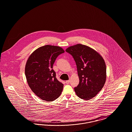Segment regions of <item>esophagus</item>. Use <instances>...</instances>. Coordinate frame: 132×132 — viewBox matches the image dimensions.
Masks as SVG:
<instances>
[{
    "instance_id": "esophagus-1",
    "label": "esophagus",
    "mask_w": 132,
    "mask_h": 132,
    "mask_svg": "<svg viewBox=\"0 0 132 132\" xmlns=\"http://www.w3.org/2000/svg\"><path fill=\"white\" fill-rule=\"evenodd\" d=\"M66 83L67 84H69V83H70V80L66 81Z\"/></svg>"
}]
</instances>
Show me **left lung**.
<instances>
[{
	"label": "left lung",
	"mask_w": 132,
	"mask_h": 132,
	"mask_svg": "<svg viewBox=\"0 0 132 132\" xmlns=\"http://www.w3.org/2000/svg\"><path fill=\"white\" fill-rule=\"evenodd\" d=\"M66 51L73 56L77 65L80 82L74 88L76 94L82 100L92 99L105 82L106 68L104 59L96 51L82 44L70 46Z\"/></svg>",
	"instance_id": "8db88e82"
}]
</instances>
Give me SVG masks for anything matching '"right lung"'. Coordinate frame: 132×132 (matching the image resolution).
I'll use <instances>...</instances> for the list:
<instances>
[{"instance_id":"add662e5","label":"right lung","mask_w":132,"mask_h":132,"mask_svg":"<svg viewBox=\"0 0 132 132\" xmlns=\"http://www.w3.org/2000/svg\"><path fill=\"white\" fill-rule=\"evenodd\" d=\"M64 52L59 46L46 45L34 51L27 61L28 84L34 94L43 100L54 101L62 92L63 84L57 80L52 68L57 57Z\"/></svg>"}]
</instances>
